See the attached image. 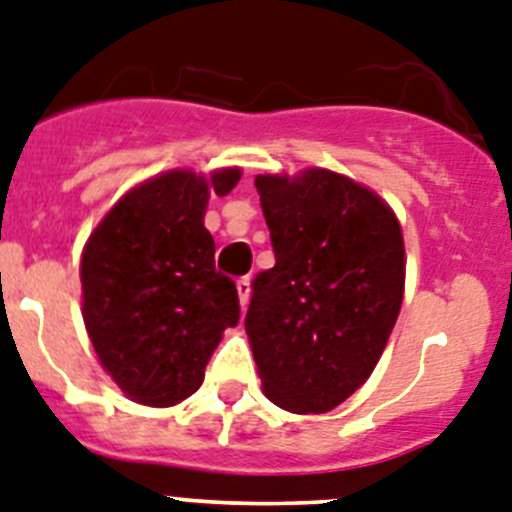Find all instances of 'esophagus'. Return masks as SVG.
Segmentation results:
<instances>
[{
    "label": "esophagus",
    "mask_w": 512,
    "mask_h": 512,
    "mask_svg": "<svg viewBox=\"0 0 512 512\" xmlns=\"http://www.w3.org/2000/svg\"><path fill=\"white\" fill-rule=\"evenodd\" d=\"M237 296H239V306L245 308L247 301H250V278H239L237 280Z\"/></svg>",
    "instance_id": "esophagus-1"
}]
</instances>
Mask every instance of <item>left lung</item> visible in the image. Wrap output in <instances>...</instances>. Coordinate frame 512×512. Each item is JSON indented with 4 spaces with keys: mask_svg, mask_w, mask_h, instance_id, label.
I'll use <instances>...</instances> for the list:
<instances>
[{
    "mask_svg": "<svg viewBox=\"0 0 512 512\" xmlns=\"http://www.w3.org/2000/svg\"><path fill=\"white\" fill-rule=\"evenodd\" d=\"M275 265L252 283L245 329L262 393L326 413L365 385L403 303L405 247L393 209L324 168L257 176Z\"/></svg>",
    "mask_w": 512,
    "mask_h": 512,
    "instance_id": "1",
    "label": "left lung"
}]
</instances>
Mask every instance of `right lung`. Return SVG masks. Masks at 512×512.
Listing matches in <instances>:
<instances>
[{
	"mask_svg": "<svg viewBox=\"0 0 512 512\" xmlns=\"http://www.w3.org/2000/svg\"><path fill=\"white\" fill-rule=\"evenodd\" d=\"M239 176V168L209 178L160 173L124 193L86 242V331L135 403L168 408L196 393L224 329L237 326V288L216 273L204 214L211 193L227 196Z\"/></svg>",
	"mask_w": 512,
	"mask_h": 512,
	"instance_id": "right-lung-1",
	"label": "right lung"
}]
</instances>
